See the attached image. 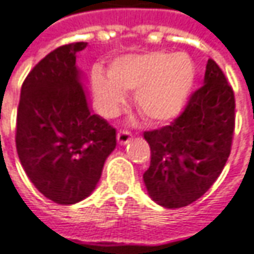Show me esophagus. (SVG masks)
<instances>
[{
    "label": "esophagus",
    "instance_id": "1",
    "mask_svg": "<svg viewBox=\"0 0 254 254\" xmlns=\"http://www.w3.org/2000/svg\"><path fill=\"white\" fill-rule=\"evenodd\" d=\"M117 140L120 144H127L131 140V133L128 130H120L117 134Z\"/></svg>",
    "mask_w": 254,
    "mask_h": 254
}]
</instances>
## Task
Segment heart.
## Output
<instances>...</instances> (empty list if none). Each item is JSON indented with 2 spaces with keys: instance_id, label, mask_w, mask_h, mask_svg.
Masks as SVG:
<instances>
[{
  "instance_id": "b5f03b06",
  "label": "heart",
  "mask_w": 254,
  "mask_h": 254,
  "mask_svg": "<svg viewBox=\"0 0 254 254\" xmlns=\"http://www.w3.org/2000/svg\"><path fill=\"white\" fill-rule=\"evenodd\" d=\"M104 77L93 74L97 100L107 116L126 104V94H135V107L150 121L176 117L189 98L196 77L193 61L186 54L157 51L117 60Z\"/></svg>"
}]
</instances>
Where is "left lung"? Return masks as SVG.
<instances>
[{
  "instance_id": "left-lung-1",
  "label": "left lung",
  "mask_w": 254,
  "mask_h": 254,
  "mask_svg": "<svg viewBox=\"0 0 254 254\" xmlns=\"http://www.w3.org/2000/svg\"><path fill=\"white\" fill-rule=\"evenodd\" d=\"M235 113L233 88L209 58L204 84L190 94L179 117L169 126L144 131L151 160L143 179L156 203L179 209L209 190L230 156Z\"/></svg>"
}]
</instances>
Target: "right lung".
Here are the masks:
<instances>
[{
  "mask_svg": "<svg viewBox=\"0 0 254 254\" xmlns=\"http://www.w3.org/2000/svg\"><path fill=\"white\" fill-rule=\"evenodd\" d=\"M87 43L61 45L47 54L21 87L15 146L35 189L58 204L91 194L104 161L116 148V128L91 114L75 67Z\"/></svg>",
  "mask_w": 254,
  "mask_h": 254,
  "instance_id": "right-lung-1",
  "label": "right lung"
}]
</instances>
